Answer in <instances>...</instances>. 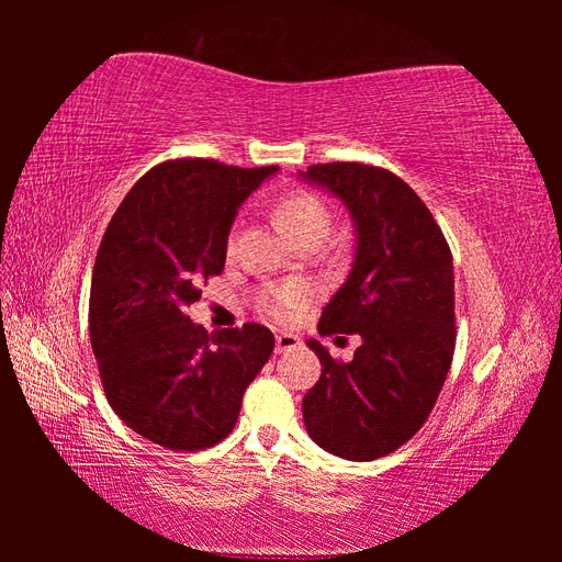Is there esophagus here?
Listing matches in <instances>:
<instances>
[{
	"instance_id": "1",
	"label": "esophagus",
	"mask_w": 562,
	"mask_h": 562,
	"mask_svg": "<svg viewBox=\"0 0 562 562\" xmlns=\"http://www.w3.org/2000/svg\"><path fill=\"white\" fill-rule=\"evenodd\" d=\"M300 336H294V333H280V336L274 338V352H290L294 348H300Z\"/></svg>"
}]
</instances>
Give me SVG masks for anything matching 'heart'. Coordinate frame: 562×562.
I'll use <instances>...</instances> for the list:
<instances>
[{
	"label": "heart",
	"mask_w": 562,
	"mask_h": 562,
	"mask_svg": "<svg viewBox=\"0 0 562 562\" xmlns=\"http://www.w3.org/2000/svg\"><path fill=\"white\" fill-rule=\"evenodd\" d=\"M274 217L294 244H308L318 241L324 244L330 226L333 214L326 205V200L316 195L314 190H290L278 200L274 207ZM306 300V290L296 282H282V284H268L256 294L258 312L274 321H290L296 308Z\"/></svg>",
	"instance_id": "1"
}]
</instances>
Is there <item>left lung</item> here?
<instances>
[{"mask_svg":"<svg viewBox=\"0 0 562 562\" xmlns=\"http://www.w3.org/2000/svg\"><path fill=\"white\" fill-rule=\"evenodd\" d=\"M302 176L333 190L357 226L352 270L318 333L362 338L352 362L308 340L324 369L302 401L304 425L328 453L374 461L425 425L445 386L457 348L451 250L432 212L393 171L333 161Z\"/></svg>","mask_w":562,"mask_h":562,"instance_id":"left-lung-1","label":"left lung"}]
</instances>
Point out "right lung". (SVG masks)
Segmentation results:
<instances>
[{
  "label": "right lung",
  "instance_id": "right-lung-1",
  "mask_svg": "<svg viewBox=\"0 0 562 562\" xmlns=\"http://www.w3.org/2000/svg\"><path fill=\"white\" fill-rule=\"evenodd\" d=\"M278 166L169 159L149 169L105 229L91 274L89 336L111 408L171 451L214 447L270 360L260 324L207 333L188 318L224 270L236 207Z\"/></svg>",
  "mask_w": 562,
  "mask_h": 562
}]
</instances>
